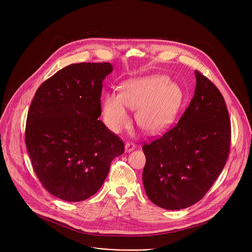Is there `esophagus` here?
<instances>
[{
  "mask_svg": "<svg viewBox=\"0 0 252 252\" xmlns=\"http://www.w3.org/2000/svg\"><path fill=\"white\" fill-rule=\"evenodd\" d=\"M135 143H133V142H131V141H128V142H126V153H129V152H131V151H133L134 149H135Z\"/></svg>",
  "mask_w": 252,
  "mask_h": 252,
  "instance_id": "obj_1",
  "label": "esophagus"
}]
</instances>
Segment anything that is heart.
<instances>
[{
	"label": "heart",
	"instance_id": "heart-1",
	"mask_svg": "<svg viewBox=\"0 0 252 252\" xmlns=\"http://www.w3.org/2000/svg\"><path fill=\"white\" fill-rule=\"evenodd\" d=\"M184 99L182 89L164 77L151 76L127 81L121 94L110 93L102 100L103 121L112 131L121 132L130 123L126 106L137 111V125L149 133L165 130L175 120Z\"/></svg>",
	"mask_w": 252,
	"mask_h": 252
}]
</instances>
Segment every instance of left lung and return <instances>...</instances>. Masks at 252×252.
<instances>
[{"label":"left lung","mask_w":252,"mask_h":252,"mask_svg":"<svg viewBox=\"0 0 252 252\" xmlns=\"http://www.w3.org/2000/svg\"><path fill=\"white\" fill-rule=\"evenodd\" d=\"M193 97L178 123L145 143L142 183L148 197L169 210L199 201L227 160L231 126L225 100L215 85L195 70Z\"/></svg>","instance_id":"left-lung-1"}]
</instances>
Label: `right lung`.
Returning <instances> with one entry per match:
<instances>
[{"label": "right lung", "mask_w": 252, "mask_h": 252, "mask_svg": "<svg viewBox=\"0 0 252 252\" xmlns=\"http://www.w3.org/2000/svg\"><path fill=\"white\" fill-rule=\"evenodd\" d=\"M110 63H71L45 81L28 112L25 140L35 175L54 196L82 201L102 186L124 141L98 120Z\"/></svg>", "instance_id": "right-lung-1"}]
</instances>
